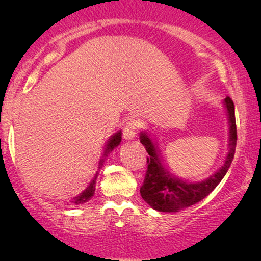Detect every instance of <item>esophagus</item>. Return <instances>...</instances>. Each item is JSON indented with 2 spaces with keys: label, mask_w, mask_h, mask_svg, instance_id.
Segmentation results:
<instances>
[{
  "label": "esophagus",
  "mask_w": 261,
  "mask_h": 261,
  "mask_svg": "<svg viewBox=\"0 0 261 261\" xmlns=\"http://www.w3.org/2000/svg\"><path fill=\"white\" fill-rule=\"evenodd\" d=\"M139 127H140V122H139V120L132 119L128 121L126 127L123 128V138L126 139V140H133L135 135H137Z\"/></svg>",
  "instance_id": "1"
}]
</instances>
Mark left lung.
<instances>
[{"instance_id":"1","label":"left lung","mask_w":261,"mask_h":261,"mask_svg":"<svg viewBox=\"0 0 261 261\" xmlns=\"http://www.w3.org/2000/svg\"><path fill=\"white\" fill-rule=\"evenodd\" d=\"M224 106L229 117V152L223 166L208 179L198 183H187L171 176L160 162L158 152L149 135L146 132H141L140 142L145 146L149 156H147V170L140 188V194L153 209L164 213H176L194 205L206 197L226 176L237 147V123L234 103L230 97L224 98Z\"/></svg>"}]
</instances>
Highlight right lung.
<instances>
[{"label": "right lung", "instance_id": "obj_1", "mask_svg": "<svg viewBox=\"0 0 261 261\" xmlns=\"http://www.w3.org/2000/svg\"><path fill=\"white\" fill-rule=\"evenodd\" d=\"M120 142H121V130L117 132V133L114 134L113 137L109 139L108 144H107L105 154H103V159H101V162H99V166H101L102 164H103V160H105L107 154H108V153H109L110 151H112V149L115 148L117 145H120ZM96 178H97V173H96V176H95L94 179L91 180V183L89 184V187H88L87 189H85V190H84L83 192H82L81 195H78L77 197H74V198L72 199L73 204H82V203L89 201V199H90V198L92 197V196H94V194H95V188H96Z\"/></svg>", "mask_w": 261, "mask_h": 261}]
</instances>
